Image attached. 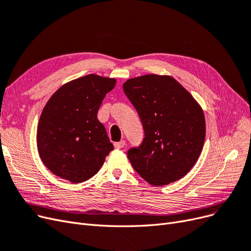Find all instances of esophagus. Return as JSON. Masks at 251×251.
<instances>
[{"label":"esophagus","instance_id":"obj_1","mask_svg":"<svg viewBox=\"0 0 251 251\" xmlns=\"http://www.w3.org/2000/svg\"><path fill=\"white\" fill-rule=\"evenodd\" d=\"M125 141H120V142H117V143H115L114 145H115V148L116 149H122V148H124L125 147Z\"/></svg>","mask_w":251,"mask_h":251}]
</instances>
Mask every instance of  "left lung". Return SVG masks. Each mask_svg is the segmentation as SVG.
<instances>
[{
	"instance_id": "1",
	"label": "left lung",
	"mask_w": 251,
	"mask_h": 251,
	"mask_svg": "<svg viewBox=\"0 0 251 251\" xmlns=\"http://www.w3.org/2000/svg\"><path fill=\"white\" fill-rule=\"evenodd\" d=\"M123 88L145 131L141 146L127 152L132 167L152 185L182 178L197 163L205 140V119L199 103L168 75L128 79Z\"/></svg>"
}]
</instances>
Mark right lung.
Here are the masks:
<instances>
[{"instance_id": "add662e5", "label": "right lung", "mask_w": 251, "mask_h": 251, "mask_svg": "<svg viewBox=\"0 0 251 251\" xmlns=\"http://www.w3.org/2000/svg\"><path fill=\"white\" fill-rule=\"evenodd\" d=\"M115 78L90 74L63 84L47 102L37 126V150L44 165L73 183L99 171L114 146L97 114Z\"/></svg>"}]
</instances>
